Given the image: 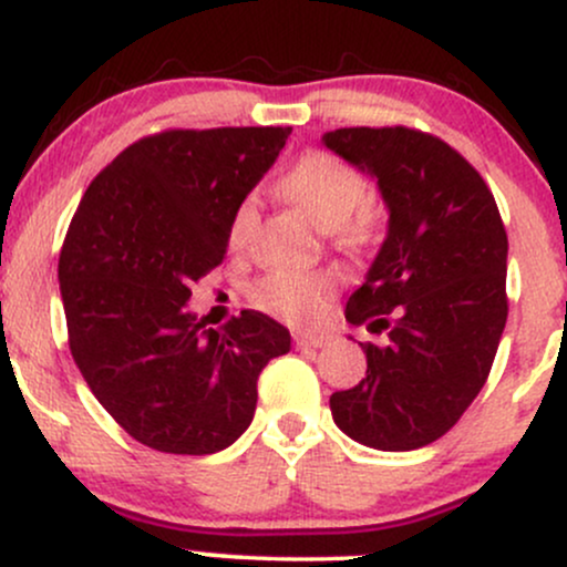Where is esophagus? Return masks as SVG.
<instances>
[{
	"mask_svg": "<svg viewBox=\"0 0 567 567\" xmlns=\"http://www.w3.org/2000/svg\"><path fill=\"white\" fill-rule=\"evenodd\" d=\"M292 343H296L298 349H322L330 343V336L328 333H303V330H298V333H292Z\"/></svg>",
	"mask_w": 567,
	"mask_h": 567,
	"instance_id": "esophagus-1",
	"label": "esophagus"
}]
</instances>
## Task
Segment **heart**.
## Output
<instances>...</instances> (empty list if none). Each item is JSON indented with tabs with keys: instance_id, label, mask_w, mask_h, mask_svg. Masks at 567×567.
<instances>
[{
	"instance_id": "heart-1",
	"label": "heart",
	"mask_w": 567,
	"mask_h": 567,
	"mask_svg": "<svg viewBox=\"0 0 567 567\" xmlns=\"http://www.w3.org/2000/svg\"><path fill=\"white\" fill-rule=\"evenodd\" d=\"M279 194L328 231L341 247H362L373 231L368 184L354 167L328 152L303 154L279 181ZM258 224L256 197H245L229 220V247L243 250ZM338 290L336 269H275L250 288V301L266 315L288 322H309Z\"/></svg>"
}]
</instances>
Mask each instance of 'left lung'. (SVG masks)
<instances>
[{
	"label": "left lung",
	"mask_w": 567,
	"mask_h": 567,
	"mask_svg": "<svg viewBox=\"0 0 567 567\" xmlns=\"http://www.w3.org/2000/svg\"><path fill=\"white\" fill-rule=\"evenodd\" d=\"M322 143L375 178L389 229L347 320L386 330L360 343L365 379L330 396L336 426L375 451L440 440L485 386L506 324V229L483 175L410 127H341Z\"/></svg>",
	"instance_id": "left-lung-1"
}]
</instances>
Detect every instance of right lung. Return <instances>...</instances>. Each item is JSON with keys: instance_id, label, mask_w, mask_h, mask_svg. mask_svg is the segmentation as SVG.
<instances>
[{"instance_id": "right-lung-1", "label": "right lung", "mask_w": 567, "mask_h": 567, "mask_svg": "<svg viewBox=\"0 0 567 567\" xmlns=\"http://www.w3.org/2000/svg\"><path fill=\"white\" fill-rule=\"evenodd\" d=\"M292 127L165 130L87 186L58 282L69 349L95 400L159 453L207 455L250 426L258 375L290 333L245 309L224 330L188 311L192 282L224 264L229 220Z\"/></svg>"}]
</instances>
